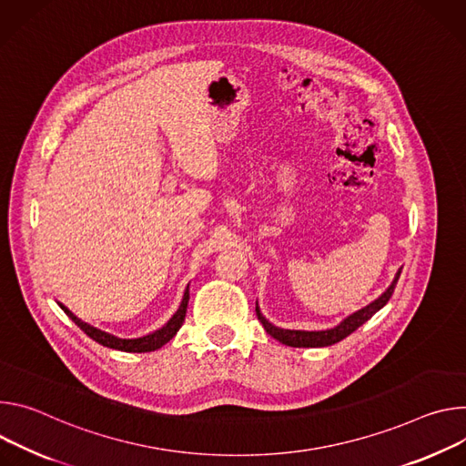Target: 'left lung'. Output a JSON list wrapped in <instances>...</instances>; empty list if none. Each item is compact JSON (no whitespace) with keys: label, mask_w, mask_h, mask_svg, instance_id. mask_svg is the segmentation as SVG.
Masks as SVG:
<instances>
[{"label":"left lung","mask_w":466,"mask_h":466,"mask_svg":"<svg viewBox=\"0 0 466 466\" xmlns=\"http://www.w3.org/2000/svg\"><path fill=\"white\" fill-rule=\"evenodd\" d=\"M400 274H401V268L396 272L392 283L389 285V289L381 296H378L374 301H370L363 309H359V311L351 313L340 324H337L335 328H329V329L305 331V329L278 328V326H274L272 322H268L263 317L261 309H259V303H255V313H257V319H259V322L263 324V328L267 329V333L272 335L276 340H279L285 346H292V348H326V346L337 344L339 340H342L348 335H351L357 328H360L367 320H370L380 311V309H383L387 305V301L390 299L392 292H394V287L398 283Z\"/></svg>","instance_id":"obj_1"}]
</instances>
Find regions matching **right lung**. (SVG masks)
<instances>
[{"label":"right lung","instance_id":"right-lung-1","mask_svg":"<svg viewBox=\"0 0 466 466\" xmlns=\"http://www.w3.org/2000/svg\"><path fill=\"white\" fill-rule=\"evenodd\" d=\"M188 287L185 289V294H183V299L179 303V309L172 315V319L159 329H155L147 335H142V337H135V339H124V337H118V335H113L106 329H99L85 320H81L79 317H76L70 309L63 303H59V307L63 309V311L76 322V326L79 329H83L92 340H96L97 344L101 346H107V348H113V350H120V351H129V353H144V351H155L163 348L170 339L176 337V333L179 331V328L183 326L185 322V315H187V305H188Z\"/></svg>","mask_w":466,"mask_h":466}]
</instances>
